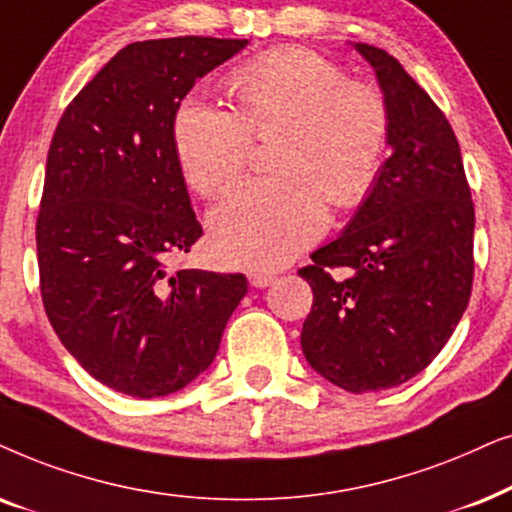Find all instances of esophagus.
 <instances>
[{
	"label": "esophagus",
	"instance_id": "34e87169",
	"mask_svg": "<svg viewBox=\"0 0 512 512\" xmlns=\"http://www.w3.org/2000/svg\"><path fill=\"white\" fill-rule=\"evenodd\" d=\"M248 281L252 288H269L271 283L276 281V274H271V271H262V269H255L248 274Z\"/></svg>",
	"mask_w": 512,
	"mask_h": 512
}]
</instances>
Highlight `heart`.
<instances>
[{
	"label": "heart",
	"mask_w": 512,
	"mask_h": 512,
	"mask_svg": "<svg viewBox=\"0 0 512 512\" xmlns=\"http://www.w3.org/2000/svg\"><path fill=\"white\" fill-rule=\"evenodd\" d=\"M234 112L185 100L173 117V147L201 196L229 189L248 168L252 138H269L278 175L238 187L210 215V241L231 267L274 269L327 227V201L356 208L384 163L391 117L377 88L346 79L316 51L281 46L227 79Z\"/></svg>",
	"instance_id": "heart-1"
}]
</instances>
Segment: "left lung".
I'll return each instance as SVG.
<instances>
[{
	"label": "left lung",
	"mask_w": 512,
	"mask_h": 512,
	"mask_svg": "<svg viewBox=\"0 0 512 512\" xmlns=\"http://www.w3.org/2000/svg\"><path fill=\"white\" fill-rule=\"evenodd\" d=\"M353 49L384 93L391 156L342 234L299 269L313 290L302 351L323 379L370 393L431 365L459 325L473 288L475 210L459 142L431 95L386 51Z\"/></svg>",
	"instance_id": "obj_1"
}]
</instances>
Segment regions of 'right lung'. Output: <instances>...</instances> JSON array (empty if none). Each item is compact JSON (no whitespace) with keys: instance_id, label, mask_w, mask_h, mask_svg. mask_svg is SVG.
<instances>
[{"instance_id":"1","label":"right lung","mask_w":512,"mask_h":512,"mask_svg":"<svg viewBox=\"0 0 512 512\" xmlns=\"http://www.w3.org/2000/svg\"><path fill=\"white\" fill-rule=\"evenodd\" d=\"M248 39L173 37L121 49L60 117L37 217L46 316L114 391L159 398L213 363L248 292L243 274L168 267L203 229L173 147V117Z\"/></svg>"}]
</instances>
